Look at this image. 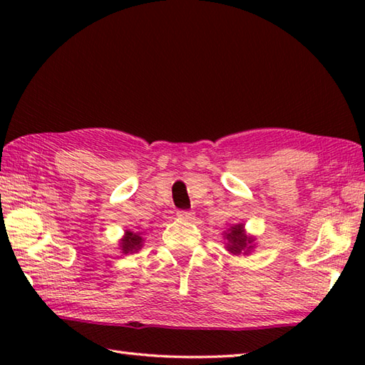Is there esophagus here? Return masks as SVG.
<instances>
[{
	"mask_svg": "<svg viewBox=\"0 0 365 365\" xmlns=\"http://www.w3.org/2000/svg\"><path fill=\"white\" fill-rule=\"evenodd\" d=\"M192 215H195V213H192V212H187V210H180V212L177 213V216H178V218H180V220H192Z\"/></svg>",
	"mask_w": 365,
	"mask_h": 365,
	"instance_id": "obj_1",
	"label": "esophagus"
}]
</instances>
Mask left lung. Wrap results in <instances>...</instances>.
<instances>
[{"mask_svg": "<svg viewBox=\"0 0 365 365\" xmlns=\"http://www.w3.org/2000/svg\"><path fill=\"white\" fill-rule=\"evenodd\" d=\"M224 240H226V250L234 255H247L254 250V238L246 235L245 224H235L227 232H224Z\"/></svg>", "mask_w": 365, "mask_h": 365, "instance_id": "8db88e82", "label": "left lung"}]
</instances>
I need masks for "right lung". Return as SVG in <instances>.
I'll use <instances>...</instances> for the list:
<instances>
[{
    "instance_id": "obj_1",
    "label": "right lung",
    "mask_w": 365,
    "mask_h": 365,
    "mask_svg": "<svg viewBox=\"0 0 365 365\" xmlns=\"http://www.w3.org/2000/svg\"><path fill=\"white\" fill-rule=\"evenodd\" d=\"M143 243H144V238L141 237V234H136V232L127 230L119 245H120V251L123 254H133V252L141 250Z\"/></svg>"
}]
</instances>
